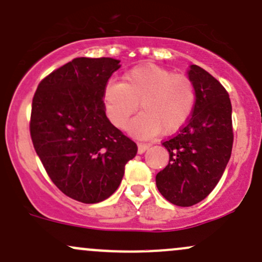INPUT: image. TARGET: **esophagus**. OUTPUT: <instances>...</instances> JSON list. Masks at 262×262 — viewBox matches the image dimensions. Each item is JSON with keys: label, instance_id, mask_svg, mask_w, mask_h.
<instances>
[{"label": "esophagus", "instance_id": "esophagus-1", "mask_svg": "<svg viewBox=\"0 0 262 262\" xmlns=\"http://www.w3.org/2000/svg\"><path fill=\"white\" fill-rule=\"evenodd\" d=\"M149 146H150V144H146V143H139V144H138V153L143 154L146 149H149Z\"/></svg>", "mask_w": 262, "mask_h": 262}]
</instances>
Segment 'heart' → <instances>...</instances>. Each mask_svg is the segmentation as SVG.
<instances>
[{
    "label": "heart",
    "mask_w": 262,
    "mask_h": 262,
    "mask_svg": "<svg viewBox=\"0 0 262 262\" xmlns=\"http://www.w3.org/2000/svg\"><path fill=\"white\" fill-rule=\"evenodd\" d=\"M105 113L116 128H124L130 117L143 112L129 125L134 136L174 134L194 112L196 89L184 74L157 64H142L123 76L122 83L111 82L103 94Z\"/></svg>",
    "instance_id": "b5f03b06"
}]
</instances>
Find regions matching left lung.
Listing matches in <instances>:
<instances>
[{
	"label": "left lung",
	"instance_id": "1",
	"mask_svg": "<svg viewBox=\"0 0 262 262\" xmlns=\"http://www.w3.org/2000/svg\"><path fill=\"white\" fill-rule=\"evenodd\" d=\"M188 74L196 89V104L185 125L163 142L169 163L155 178L160 194L178 206L195 205L214 190L234 142L226 89L199 66L191 64Z\"/></svg>",
	"mask_w": 262,
	"mask_h": 262
}]
</instances>
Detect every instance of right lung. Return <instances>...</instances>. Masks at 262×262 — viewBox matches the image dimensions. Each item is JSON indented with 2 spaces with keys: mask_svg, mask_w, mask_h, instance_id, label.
Instances as JSON below:
<instances>
[{
  "mask_svg": "<svg viewBox=\"0 0 262 262\" xmlns=\"http://www.w3.org/2000/svg\"><path fill=\"white\" fill-rule=\"evenodd\" d=\"M119 61L72 59L39 82L30 133L48 177L63 194L84 204L105 200L119 186L138 146L105 116L103 94Z\"/></svg>",
  "mask_w": 262,
  "mask_h": 262,
  "instance_id": "right-lung-1",
  "label": "right lung"
}]
</instances>
